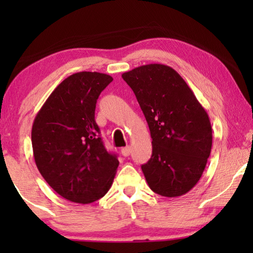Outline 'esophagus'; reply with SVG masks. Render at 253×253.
I'll list each match as a JSON object with an SVG mask.
<instances>
[{
    "label": "esophagus",
    "instance_id": "1",
    "mask_svg": "<svg viewBox=\"0 0 253 253\" xmlns=\"http://www.w3.org/2000/svg\"><path fill=\"white\" fill-rule=\"evenodd\" d=\"M121 152H122L123 157H129L130 153H131V147H130V146H126V147H123L122 150H121Z\"/></svg>",
    "mask_w": 253,
    "mask_h": 253
}]
</instances>
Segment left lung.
<instances>
[{"mask_svg": "<svg viewBox=\"0 0 253 253\" xmlns=\"http://www.w3.org/2000/svg\"><path fill=\"white\" fill-rule=\"evenodd\" d=\"M152 137V157L141 166L152 191L188 193L202 177L212 148V126L191 88L174 69L146 64L124 72Z\"/></svg>", "mask_w": 253, "mask_h": 253, "instance_id": "left-lung-1", "label": "left lung"}]
</instances>
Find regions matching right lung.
<instances>
[{"label": "right lung", "mask_w": 253, "mask_h": 253, "mask_svg": "<svg viewBox=\"0 0 253 253\" xmlns=\"http://www.w3.org/2000/svg\"><path fill=\"white\" fill-rule=\"evenodd\" d=\"M113 77L82 71L48 96L32 126L34 161L54 191L72 203L89 204L108 192L119 160L108 153L94 120L100 93Z\"/></svg>", "instance_id": "1"}]
</instances>
